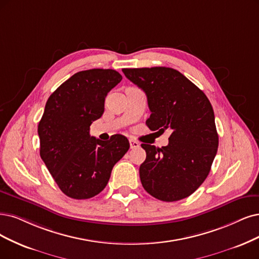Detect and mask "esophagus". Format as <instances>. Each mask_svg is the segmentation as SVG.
<instances>
[{
    "instance_id": "esophagus-1",
    "label": "esophagus",
    "mask_w": 259,
    "mask_h": 259,
    "mask_svg": "<svg viewBox=\"0 0 259 259\" xmlns=\"http://www.w3.org/2000/svg\"><path fill=\"white\" fill-rule=\"evenodd\" d=\"M140 147V143L135 141V140H130V148L131 149H137Z\"/></svg>"
}]
</instances>
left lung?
<instances>
[{
  "label": "left lung",
  "mask_w": 259,
  "mask_h": 259,
  "mask_svg": "<svg viewBox=\"0 0 259 259\" xmlns=\"http://www.w3.org/2000/svg\"><path fill=\"white\" fill-rule=\"evenodd\" d=\"M122 72L147 96L152 131L169 130L168 145L142 144L146 160L141 183L163 202L192 194L207 178L219 146L212 105L207 96L179 71L168 67L123 68Z\"/></svg>",
  "instance_id": "8db88e82"
}]
</instances>
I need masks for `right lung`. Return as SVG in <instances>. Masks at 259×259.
Returning <instances> with one entry per match:
<instances>
[{
	"label": "right lung",
	"instance_id": "add662e5",
	"mask_svg": "<svg viewBox=\"0 0 259 259\" xmlns=\"http://www.w3.org/2000/svg\"><path fill=\"white\" fill-rule=\"evenodd\" d=\"M122 79L113 69L79 71L48 99L38 123L40 157L62 192L74 199L99 194L113 166L128 151L126 137L109 141L90 136L93 121L101 117L108 93Z\"/></svg>",
	"mask_w": 259,
	"mask_h": 259
}]
</instances>
